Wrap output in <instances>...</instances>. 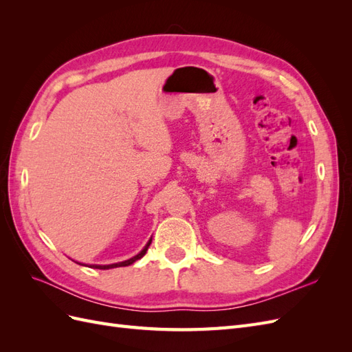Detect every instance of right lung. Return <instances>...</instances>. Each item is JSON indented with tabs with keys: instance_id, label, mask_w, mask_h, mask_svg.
I'll use <instances>...</instances> for the list:
<instances>
[{
	"instance_id": "obj_1",
	"label": "right lung",
	"mask_w": 352,
	"mask_h": 352,
	"mask_svg": "<svg viewBox=\"0 0 352 352\" xmlns=\"http://www.w3.org/2000/svg\"><path fill=\"white\" fill-rule=\"evenodd\" d=\"M151 241H153V238H150V241L146 242V245L142 248V251L140 254L133 255V257L129 258V260H124V261H120V263H113V264H82V263H78V264L88 265V267H91V269H100V270H109V269H116V267H126V265H131L135 261H138V260L144 257V255L148 251V247H150V245H151Z\"/></svg>"
}]
</instances>
